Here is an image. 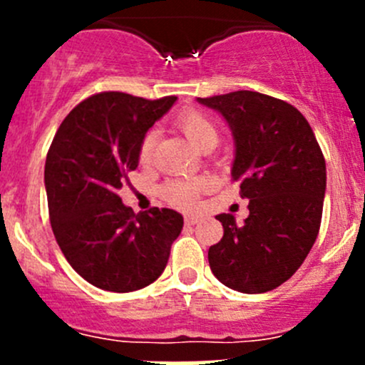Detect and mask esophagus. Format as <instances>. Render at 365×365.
<instances>
[{
    "label": "esophagus",
    "instance_id": "esophagus-1",
    "mask_svg": "<svg viewBox=\"0 0 365 365\" xmlns=\"http://www.w3.org/2000/svg\"><path fill=\"white\" fill-rule=\"evenodd\" d=\"M200 222V215H185V224L187 226H194V224Z\"/></svg>",
    "mask_w": 365,
    "mask_h": 365
}]
</instances>
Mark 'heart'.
<instances>
[{"label":"heart","instance_id":"b5f03b06","mask_svg":"<svg viewBox=\"0 0 365 365\" xmlns=\"http://www.w3.org/2000/svg\"><path fill=\"white\" fill-rule=\"evenodd\" d=\"M176 127L183 132L187 139L190 141V145L200 148L201 145L208 141H215L219 138L217 134V128L213 125V121L206 116L205 113L196 111V109H189V111H183L176 116L175 120ZM157 141V132L148 130L145 134V138L141 139V145H139V160L143 164L150 162L153 153V146ZM206 187V180L203 178H194V180H173L168 182L160 189V196L168 201L169 205L176 206V208H190L197 200V194L201 192Z\"/></svg>","mask_w":365,"mask_h":365}]
</instances>
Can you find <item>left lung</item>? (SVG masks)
Wrapping results in <instances>:
<instances>
[{"mask_svg":"<svg viewBox=\"0 0 365 365\" xmlns=\"http://www.w3.org/2000/svg\"><path fill=\"white\" fill-rule=\"evenodd\" d=\"M197 102L230 125L231 176L249 200L244 224L231 213L215 217L224 237L210 247V268L235 292H270L300 268L318 237L327 189L322 148L304 114L279 98L242 90Z\"/></svg>","mask_w":365,"mask_h":365,"instance_id":"1","label":"left lung"}]
</instances>
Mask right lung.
<instances>
[{"label":"right lung","mask_w":365,"mask_h":365,"mask_svg":"<svg viewBox=\"0 0 365 365\" xmlns=\"http://www.w3.org/2000/svg\"><path fill=\"white\" fill-rule=\"evenodd\" d=\"M176 97L121 91L86 98L61 121L46 159L53 233L70 267L106 292L128 293L164 272L183 217L171 208L134 213L118 190L139 164V145Z\"/></svg>","instance_id":"1"}]
</instances>
